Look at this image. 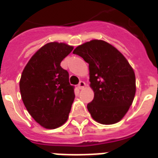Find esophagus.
<instances>
[{
    "label": "esophagus",
    "mask_w": 158,
    "mask_h": 158,
    "mask_svg": "<svg viewBox=\"0 0 158 158\" xmlns=\"http://www.w3.org/2000/svg\"><path fill=\"white\" fill-rule=\"evenodd\" d=\"M85 86V83L84 82V81H80V82L79 83V85H78V88H79V89H83Z\"/></svg>",
    "instance_id": "esophagus-1"
}]
</instances>
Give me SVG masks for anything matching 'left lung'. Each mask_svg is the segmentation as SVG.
Instances as JSON below:
<instances>
[{"label":"left lung","mask_w":158,"mask_h":158,"mask_svg":"<svg viewBox=\"0 0 158 158\" xmlns=\"http://www.w3.org/2000/svg\"><path fill=\"white\" fill-rule=\"evenodd\" d=\"M73 54L89 63L94 99L87 108L94 120L113 124L124 117L135 95V75L127 59L109 43L93 40L77 46Z\"/></svg>","instance_id":"1"}]
</instances>
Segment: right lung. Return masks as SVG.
I'll return each mask as SVG.
<instances>
[{
    "label": "right lung",
    "mask_w": 158,
    "mask_h": 158,
    "mask_svg": "<svg viewBox=\"0 0 158 158\" xmlns=\"http://www.w3.org/2000/svg\"><path fill=\"white\" fill-rule=\"evenodd\" d=\"M73 49L65 43H48L34 54L22 73L19 87L23 104L45 129H56L69 118L74 87L60 64Z\"/></svg>",
    "instance_id": "add662e5"
}]
</instances>
